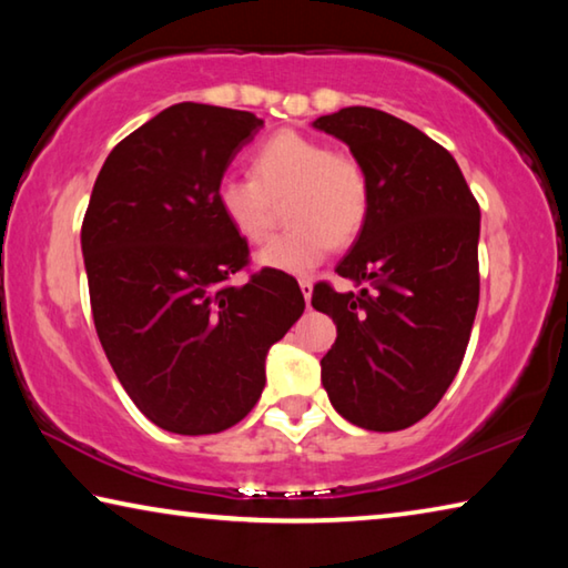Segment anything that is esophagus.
I'll use <instances>...</instances> for the list:
<instances>
[{"mask_svg":"<svg viewBox=\"0 0 568 568\" xmlns=\"http://www.w3.org/2000/svg\"><path fill=\"white\" fill-rule=\"evenodd\" d=\"M301 293L305 297V303H311V295H313V281H311V277H303V281H301Z\"/></svg>","mask_w":568,"mask_h":568,"instance_id":"1","label":"esophagus"}]
</instances>
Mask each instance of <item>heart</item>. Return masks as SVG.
Returning <instances> with one entry per match:
<instances>
[{
	"label": "heart",
	"mask_w": 568,
	"mask_h": 568,
	"mask_svg": "<svg viewBox=\"0 0 568 568\" xmlns=\"http://www.w3.org/2000/svg\"><path fill=\"white\" fill-rule=\"evenodd\" d=\"M215 200L230 230L247 245L273 237L277 207L285 203V223L293 227L273 240L257 263L303 275L318 267L333 245L343 247L358 237L371 207V182L348 152L283 130L250 155V178L217 182Z\"/></svg>",
	"instance_id": "1"
}]
</instances>
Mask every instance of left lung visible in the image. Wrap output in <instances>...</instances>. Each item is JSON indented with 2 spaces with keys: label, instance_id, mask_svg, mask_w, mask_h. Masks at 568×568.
I'll use <instances>...</instances> for the list:
<instances>
[{
  "label": "left lung",
  "instance_id": "left-lung-1",
  "mask_svg": "<svg viewBox=\"0 0 568 568\" xmlns=\"http://www.w3.org/2000/svg\"><path fill=\"white\" fill-rule=\"evenodd\" d=\"M315 128L351 148L371 207L338 275L313 287L338 338L321 378L333 408L368 430H403L438 406L474 328L480 210L454 155L418 128L373 108L323 114Z\"/></svg>",
  "mask_w": 568,
  "mask_h": 568
}]
</instances>
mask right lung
Segmentation results:
<instances>
[{"label": "right lung", "mask_w": 568, "mask_h": 568, "mask_svg": "<svg viewBox=\"0 0 568 568\" xmlns=\"http://www.w3.org/2000/svg\"><path fill=\"white\" fill-rule=\"evenodd\" d=\"M263 120L180 102L104 160L82 220L94 328L134 406L182 436L243 420L265 388V355L301 318L291 275H233L250 250L215 190Z\"/></svg>", "instance_id": "1"}]
</instances>
